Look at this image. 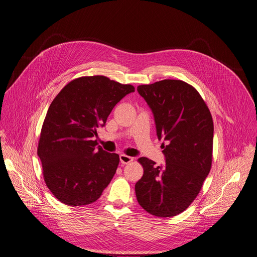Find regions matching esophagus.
Segmentation results:
<instances>
[{"mask_svg": "<svg viewBox=\"0 0 257 257\" xmlns=\"http://www.w3.org/2000/svg\"><path fill=\"white\" fill-rule=\"evenodd\" d=\"M120 162L123 165H127V164H130L133 162V158L126 156V155H120Z\"/></svg>", "mask_w": 257, "mask_h": 257, "instance_id": "esophagus-1", "label": "esophagus"}]
</instances>
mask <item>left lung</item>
I'll return each instance as SVG.
<instances>
[{
  "mask_svg": "<svg viewBox=\"0 0 257 257\" xmlns=\"http://www.w3.org/2000/svg\"><path fill=\"white\" fill-rule=\"evenodd\" d=\"M151 107L166 156L160 167L140 158L144 174L135 185L144 210L157 217H173L199 194L213 158L214 124L194 86L180 80H163L137 87Z\"/></svg>",
  "mask_w": 257,
  "mask_h": 257,
  "instance_id": "obj_1",
  "label": "left lung"
}]
</instances>
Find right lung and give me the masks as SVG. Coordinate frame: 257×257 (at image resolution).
Here are the masks:
<instances>
[{
  "label": "right lung",
  "mask_w": 257,
  "mask_h": 257,
  "mask_svg": "<svg viewBox=\"0 0 257 257\" xmlns=\"http://www.w3.org/2000/svg\"><path fill=\"white\" fill-rule=\"evenodd\" d=\"M132 85L104 76L77 78L51 102L37 146L46 186L60 202L84 206L98 199L119 165V156L107 153L93 137Z\"/></svg>",
  "instance_id": "add662e5"
}]
</instances>
